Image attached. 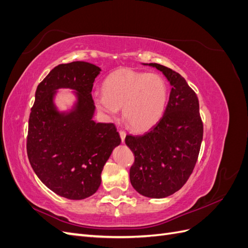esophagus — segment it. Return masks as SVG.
<instances>
[{
  "mask_svg": "<svg viewBox=\"0 0 248 248\" xmlns=\"http://www.w3.org/2000/svg\"><path fill=\"white\" fill-rule=\"evenodd\" d=\"M119 133H120V138H121L122 142H124L125 141V138H126V132L123 131V130H119Z\"/></svg>",
  "mask_w": 248,
  "mask_h": 248,
  "instance_id": "esophagus-1",
  "label": "esophagus"
}]
</instances>
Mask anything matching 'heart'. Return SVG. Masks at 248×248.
Wrapping results in <instances>:
<instances>
[{"label":"heart","mask_w":248,"mask_h":248,"mask_svg":"<svg viewBox=\"0 0 248 248\" xmlns=\"http://www.w3.org/2000/svg\"><path fill=\"white\" fill-rule=\"evenodd\" d=\"M103 93L95 92L96 108L108 119L120 108L125 122L133 130L145 131L160 121L169 100L167 81L158 74L120 69L103 80Z\"/></svg>","instance_id":"heart-1"}]
</instances>
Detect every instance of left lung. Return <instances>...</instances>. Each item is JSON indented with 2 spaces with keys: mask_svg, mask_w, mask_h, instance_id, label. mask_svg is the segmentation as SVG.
Segmentation results:
<instances>
[{
  "mask_svg": "<svg viewBox=\"0 0 248 248\" xmlns=\"http://www.w3.org/2000/svg\"><path fill=\"white\" fill-rule=\"evenodd\" d=\"M142 65L161 71L171 89L160 121L142 136L125 139L136 157L130 182L141 196L163 199L178 191L191 175L202 140V123L198 96L181 74L160 64Z\"/></svg>",
  "mask_w": 248,
  "mask_h": 248,
  "instance_id": "left-lung-1",
  "label": "left lung"
}]
</instances>
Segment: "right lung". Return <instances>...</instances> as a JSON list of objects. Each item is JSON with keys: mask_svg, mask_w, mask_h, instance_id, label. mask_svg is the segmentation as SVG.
I'll return each mask as SVG.
<instances>
[{"mask_svg": "<svg viewBox=\"0 0 248 248\" xmlns=\"http://www.w3.org/2000/svg\"><path fill=\"white\" fill-rule=\"evenodd\" d=\"M101 69L77 61L55 67L37 87L29 119L27 152L41 182L69 200L91 197L101 184V171L121 142L112 123H96L92 88ZM70 89L72 107L61 111L55 98Z\"/></svg>", "mask_w": 248, "mask_h": 248, "instance_id": "right-lung-1", "label": "right lung"}]
</instances>
